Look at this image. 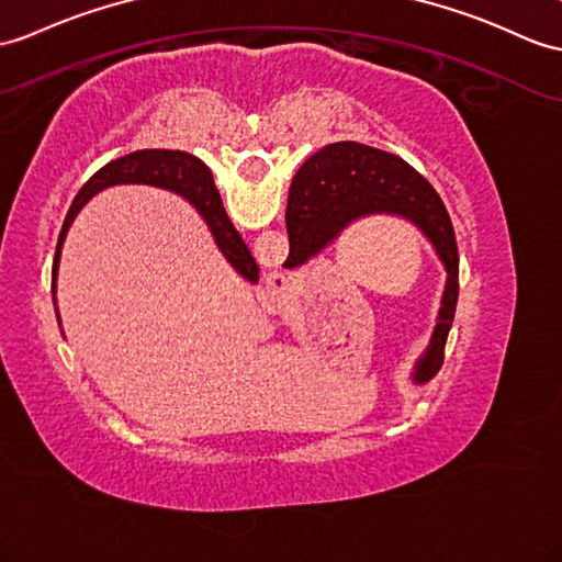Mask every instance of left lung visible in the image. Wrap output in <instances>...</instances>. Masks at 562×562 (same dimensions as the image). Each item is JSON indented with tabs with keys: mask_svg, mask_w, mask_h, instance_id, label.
<instances>
[{
	"mask_svg": "<svg viewBox=\"0 0 562 562\" xmlns=\"http://www.w3.org/2000/svg\"><path fill=\"white\" fill-rule=\"evenodd\" d=\"M374 212L401 214L415 222L448 269L439 324L419 362L417 381H427L443 364V348L458 305L460 257L456 231L439 193L407 161L360 143H334L312 155L295 173L289 190L291 252L285 267H297L331 243L352 218Z\"/></svg>",
	"mask_w": 562,
	"mask_h": 562,
	"instance_id": "8db88e82",
	"label": "left lung"
}]
</instances>
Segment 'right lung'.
I'll list each match as a JSON object with an SVG mask.
<instances>
[{
    "label": "right lung",
    "instance_id": "1",
    "mask_svg": "<svg viewBox=\"0 0 562 562\" xmlns=\"http://www.w3.org/2000/svg\"><path fill=\"white\" fill-rule=\"evenodd\" d=\"M114 183H149V186L176 190V193L188 198L200 210L204 222L210 224L216 245L222 248L228 262L234 265L245 279L257 283L259 267L255 262V257L250 255L248 245H245L234 224H231V218L226 216V210L222 204V198H218V190L214 186L210 169L204 167L198 157L188 153H178V149L176 153H171V149H138V153H131L116 161H109L106 167H102L83 188H80L71 210H68L64 218L57 252H54L52 281L57 279L61 243L68 226L74 222V216L94 193H100L102 188L114 186Z\"/></svg>",
    "mask_w": 562,
    "mask_h": 562
}]
</instances>
